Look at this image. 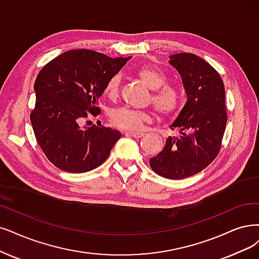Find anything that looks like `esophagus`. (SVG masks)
Returning a JSON list of instances; mask_svg holds the SVG:
<instances>
[{
    "label": "esophagus",
    "mask_w": 259,
    "mask_h": 259,
    "mask_svg": "<svg viewBox=\"0 0 259 259\" xmlns=\"http://www.w3.org/2000/svg\"><path fill=\"white\" fill-rule=\"evenodd\" d=\"M127 136H130V137H133V138H137V139H140L142 137H144V133L142 132H131V131H128L126 132Z\"/></svg>",
    "instance_id": "34e87169"
}]
</instances>
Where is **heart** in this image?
Returning a JSON list of instances; mask_svg holds the SVG:
<instances>
[{
	"label": "heart",
	"instance_id": "heart-1",
	"mask_svg": "<svg viewBox=\"0 0 259 259\" xmlns=\"http://www.w3.org/2000/svg\"><path fill=\"white\" fill-rule=\"evenodd\" d=\"M136 75L152 91L149 102L154 105L161 116H171L180 110L184 102L183 91L177 86L166 84L167 76L163 71L155 67L143 66L136 70ZM119 83L118 75L111 76L103 89L105 97L111 100L116 99L119 94ZM110 118L115 127L135 131L140 130L146 122L151 121L152 112L121 107L113 110Z\"/></svg>",
	"mask_w": 259,
	"mask_h": 259
}]
</instances>
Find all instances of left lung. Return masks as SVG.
Instances as JSON below:
<instances>
[{
    "instance_id": "obj_1",
    "label": "left lung",
    "mask_w": 259,
    "mask_h": 259,
    "mask_svg": "<svg viewBox=\"0 0 259 259\" xmlns=\"http://www.w3.org/2000/svg\"><path fill=\"white\" fill-rule=\"evenodd\" d=\"M169 59L188 97L170 128L185 132L169 137L149 165L159 176L184 179L202 171L219 155L227 121L225 89L219 72L202 57L178 53Z\"/></svg>"
}]
</instances>
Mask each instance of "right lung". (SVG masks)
Returning <instances> with one entry per match:
<instances>
[{
    "label": "right lung",
    "mask_w": 259,
    "mask_h": 259,
    "mask_svg": "<svg viewBox=\"0 0 259 259\" xmlns=\"http://www.w3.org/2000/svg\"><path fill=\"white\" fill-rule=\"evenodd\" d=\"M128 60L86 49L70 50L38 73L30 118L38 144L56 167L85 173L108 159L120 132L101 124L85 128L82 123L90 115L100 113L97 104L105 83Z\"/></svg>",
    "instance_id": "right-lung-1"
}]
</instances>
